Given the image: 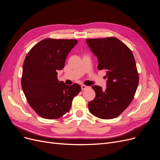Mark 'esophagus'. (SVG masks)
I'll use <instances>...</instances> for the list:
<instances>
[{"mask_svg": "<svg viewBox=\"0 0 160 160\" xmlns=\"http://www.w3.org/2000/svg\"><path fill=\"white\" fill-rule=\"evenodd\" d=\"M88 88H89V87H88V86H86V85H81V89H82V91H84V90L88 89Z\"/></svg>", "mask_w": 160, "mask_h": 160, "instance_id": "34e87169", "label": "esophagus"}]
</instances>
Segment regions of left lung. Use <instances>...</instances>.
<instances>
[{
  "mask_svg": "<svg viewBox=\"0 0 160 160\" xmlns=\"http://www.w3.org/2000/svg\"><path fill=\"white\" fill-rule=\"evenodd\" d=\"M98 58V70L107 71L105 91L94 85L96 97L89 102V112L102 119L118 117L133 100L139 82V75L133 53L115 37L86 40Z\"/></svg>",
  "mask_w": 160,
  "mask_h": 160,
  "instance_id": "left-lung-1",
  "label": "left lung"
}]
</instances>
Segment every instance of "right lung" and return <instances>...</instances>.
<instances>
[{"label":"right lung","instance_id":"obj_1","mask_svg":"<svg viewBox=\"0 0 160 160\" xmlns=\"http://www.w3.org/2000/svg\"><path fill=\"white\" fill-rule=\"evenodd\" d=\"M77 40L46 38L33 47L23 63L21 85L32 109L41 117L58 119L69 112L79 85H65L58 79V70L65 66Z\"/></svg>","mask_w":160,"mask_h":160}]
</instances>
